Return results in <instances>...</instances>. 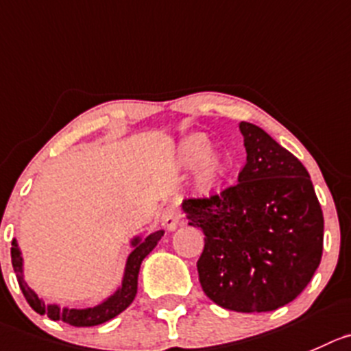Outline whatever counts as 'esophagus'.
<instances>
[{
  "label": "esophagus",
  "instance_id": "obj_1",
  "mask_svg": "<svg viewBox=\"0 0 351 351\" xmlns=\"http://www.w3.org/2000/svg\"><path fill=\"white\" fill-rule=\"evenodd\" d=\"M160 222H162V226L167 231H176L179 223H181V215H179V212L176 208H167L165 212L162 213Z\"/></svg>",
  "mask_w": 351,
  "mask_h": 351
}]
</instances>
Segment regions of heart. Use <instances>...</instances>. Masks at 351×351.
Returning <instances> with one entry per match:
<instances>
[{"instance_id": "obj_1", "label": "heart", "mask_w": 351, "mask_h": 351, "mask_svg": "<svg viewBox=\"0 0 351 351\" xmlns=\"http://www.w3.org/2000/svg\"><path fill=\"white\" fill-rule=\"evenodd\" d=\"M176 160L182 169H196L195 193L198 196H210L219 191L231 172L228 153L212 152V141L205 134H191L182 139Z\"/></svg>"}]
</instances>
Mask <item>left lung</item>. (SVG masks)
I'll return each instance as SVG.
<instances>
[{
	"label": "left lung",
	"mask_w": 351,
	"mask_h": 351,
	"mask_svg": "<svg viewBox=\"0 0 351 351\" xmlns=\"http://www.w3.org/2000/svg\"><path fill=\"white\" fill-rule=\"evenodd\" d=\"M246 165L238 184L210 199L182 203L205 248L199 285L222 308L272 312L293 302L313 278L324 243V215L310 176L263 129L239 122Z\"/></svg>",
	"instance_id": "obj_1"
}]
</instances>
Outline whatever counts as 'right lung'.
<instances>
[{"label": "right lung", "mask_w": 351, "mask_h": 351, "mask_svg": "<svg viewBox=\"0 0 351 351\" xmlns=\"http://www.w3.org/2000/svg\"><path fill=\"white\" fill-rule=\"evenodd\" d=\"M163 234H165V231L160 229V231L152 232L148 236H132L131 241H129L131 253L125 260L122 282L119 285V288L96 305L84 306V308H69V306H60L58 303H46L41 296H38V293L25 281L22 250H20L15 238L12 241V265L23 296L36 312L41 313V315H48L51 320H63V322L75 326V328H91V326H98V324L117 317L134 302L136 293H138L139 267H141L143 260L149 255V252L155 248L156 243L162 239Z\"/></svg>", "instance_id": "right-lung-1"}]
</instances>
